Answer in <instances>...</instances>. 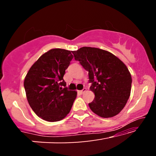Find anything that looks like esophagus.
<instances>
[{
    "mask_svg": "<svg viewBox=\"0 0 156 156\" xmlns=\"http://www.w3.org/2000/svg\"><path fill=\"white\" fill-rule=\"evenodd\" d=\"M87 91V89L86 88H84L82 89V90H80V91H78V93H80V94H84L85 91Z\"/></svg>",
    "mask_w": 156,
    "mask_h": 156,
    "instance_id": "34e87169",
    "label": "esophagus"
}]
</instances>
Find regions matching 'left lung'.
Returning <instances> with one entry per match:
<instances>
[{
    "label": "left lung",
    "instance_id": "8db88e82",
    "mask_svg": "<svg viewBox=\"0 0 156 156\" xmlns=\"http://www.w3.org/2000/svg\"><path fill=\"white\" fill-rule=\"evenodd\" d=\"M75 60L89 72L94 99L91 110L102 118L116 116L124 108L131 94L132 79L126 66L118 57L99 48L83 47L72 51Z\"/></svg>",
    "mask_w": 156,
    "mask_h": 156
}]
</instances>
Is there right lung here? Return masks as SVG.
Listing matches in <instances>:
<instances>
[{
  "label": "right lung",
  "mask_w": 156,
  "mask_h": 156,
  "mask_svg": "<svg viewBox=\"0 0 156 156\" xmlns=\"http://www.w3.org/2000/svg\"><path fill=\"white\" fill-rule=\"evenodd\" d=\"M73 55L69 50L55 48L40 56L24 80L27 101L40 118L50 122L69 114L76 91L68 90L63 80Z\"/></svg>",
  "instance_id": "obj_1"
}]
</instances>
